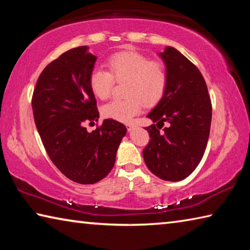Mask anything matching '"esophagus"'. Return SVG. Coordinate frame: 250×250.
Masks as SVG:
<instances>
[{
  "label": "esophagus",
  "instance_id": "obj_1",
  "mask_svg": "<svg viewBox=\"0 0 250 250\" xmlns=\"http://www.w3.org/2000/svg\"><path fill=\"white\" fill-rule=\"evenodd\" d=\"M126 128H128L129 131H131V130H133L135 128V125L134 124H128V125H126Z\"/></svg>",
  "mask_w": 250,
  "mask_h": 250
}]
</instances>
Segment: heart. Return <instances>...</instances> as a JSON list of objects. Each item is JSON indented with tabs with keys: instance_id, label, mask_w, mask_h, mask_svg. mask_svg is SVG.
<instances>
[{
	"instance_id": "b5f03b06",
	"label": "heart",
	"mask_w": 250,
	"mask_h": 250,
	"mask_svg": "<svg viewBox=\"0 0 250 250\" xmlns=\"http://www.w3.org/2000/svg\"><path fill=\"white\" fill-rule=\"evenodd\" d=\"M109 71L95 68L89 86L97 98L107 99L116 82H126L125 99L105 104L101 112L108 119L129 122L142 110L143 104L153 107L163 98L167 87V71L162 62L150 61L146 55L132 50L120 52L108 59Z\"/></svg>"
}]
</instances>
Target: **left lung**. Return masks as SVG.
Here are the masks:
<instances>
[{
	"label": "left lung",
	"instance_id": "obj_1",
	"mask_svg": "<svg viewBox=\"0 0 250 250\" xmlns=\"http://www.w3.org/2000/svg\"><path fill=\"white\" fill-rule=\"evenodd\" d=\"M167 71L163 98L146 117L150 142L143 150L149 170L164 181L184 180L204 155L210 130L211 104L197 67L174 47L159 53ZM164 122L169 126L160 131Z\"/></svg>",
	"mask_w": 250,
	"mask_h": 250
}]
</instances>
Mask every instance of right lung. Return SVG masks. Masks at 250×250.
Returning a JSON list of instances; mask_svg holds the SVG:
<instances>
[{"label": "right lung", "instance_id": "right-lung-1", "mask_svg": "<svg viewBox=\"0 0 250 250\" xmlns=\"http://www.w3.org/2000/svg\"><path fill=\"white\" fill-rule=\"evenodd\" d=\"M97 57L80 46L61 55L42 71L34 89V120L50 160L66 177L79 184H94L115 166L125 125L104 119L88 132L86 122L98 121L89 76Z\"/></svg>", "mask_w": 250, "mask_h": 250}]
</instances>
